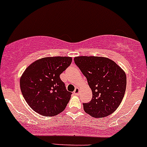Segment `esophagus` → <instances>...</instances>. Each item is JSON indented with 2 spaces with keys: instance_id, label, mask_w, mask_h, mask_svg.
<instances>
[{
  "instance_id": "esophagus-1",
  "label": "esophagus",
  "mask_w": 147,
  "mask_h": 147,
  "mask_svg": "<svg viewBox=\"0 0 147 147\" xmlns=\"http://www.w3.org/2000/svg\"><path fill=\"white\" fill-rule=\"evenodd\" d=\"M79 93H80V88H75V91H74V92H73L74 94H75V95H78Z\"/></svg>"
}]
</instances>
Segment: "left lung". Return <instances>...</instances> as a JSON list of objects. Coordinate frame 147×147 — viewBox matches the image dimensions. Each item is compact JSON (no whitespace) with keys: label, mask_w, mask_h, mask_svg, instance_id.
Instances as JSON below:
<instances>
[{"label":"left lung","mask_w":147,"mask_h":147,"mask_svg":"<svg viewBox=\"0 0 147 147\" xmlns=\"http://www.w3.org/2000/svg\"><path fill=\"white\" fill-rule=\"evenodd\" d=\"M74 61L86 77L93 93L91 100L83 103L85 112L95 118L112 114L125 94L126 75L124 71L107 58L79 56Z\"/></svg>","instance_id":"left-lung-1"}]
</instances>
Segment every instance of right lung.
<instances>
[{
	"label": "right lung",
	"instance_id": "1",
	"mask_svg": "<svg viewBox=\"0 0 147 147\" xmlns=\"http://www.w3.org/2000/svg\"><path fill=\"white\" fill-rule=\"evenodd\" d=\"M71 63V57H47L26 69L20 79L21 91L35 112L54 117L65 109L72 93L67 91L60 75Z\"/></svg>",
	"mask_w": 147,
	"mask_h": 147
}]
</instances>
